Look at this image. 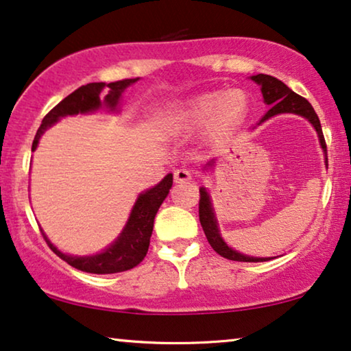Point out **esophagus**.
<instances>
[{
  "label": "esophagus",
  "mask_w": 351,
  "mask_h": 351,
  "mask_svg": "<svg viewBox=\"0 0 351 351\" xmlns=\"http://www.w3.org/2000/svg\"><path fill=\"white\" fill-rule=\"evenodd\" d=\"M190 180H191V172L189 169H184V167H180V169L174 171V182H176V184H185V182H190Z\"/></svg>",
  "instance_id": "esophagus-1"
}]
</instances>
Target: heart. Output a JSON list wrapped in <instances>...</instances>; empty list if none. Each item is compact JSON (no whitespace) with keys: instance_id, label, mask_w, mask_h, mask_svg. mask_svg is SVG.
<instances>
[{"instance_id":"heart-1","label":"heart","mask_w":351,"mask_h":351,"mask_svg":"<svg viewBox=\"0 0 351 351\" xmlns=\"http://www.w3.org/2000/svg\"><path fill=\"white\" fill-rule=\"evenodd\" d=\"M251 99L246 90H213L191 97L172 112V126L180 131L203 128L208 124L210 137H220L239 126L246 119Z\"/></svg>"}]
</instances>
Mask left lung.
Returning a JSON list of instances; mask_svg holds the SVG:
<instances>
[{
	"label": "left lung",
	"instance_id": "left-lung-1",
	"mask_svg": "<svg viewBox=\"0 0 351 351\" xmlns=\"http://www.w3.org/2000/svg\"><path fill=\"white\" fill-rule=\"evenodd\" d=\"M252 80L256 81L257 84H261L263 100H265L267 105H271L270 110L265 113V117L261 119V123L265 121V119L275 117V114L280 113H297L300 117H305L308 121L313 124L316 132H318L321 148H323L326 155H328V147H326V141L323 136V129H321V123L318 114L315 113L313 107L308 100L302 97V95L295 94L294 90H291L287 86L280 81L275 76L270 75H256L252 76ZM328 162V160H326ZM210 165V162H209ZM199 222L201 227L204 230L206 238L215 252L219 256H222L228 261H237V262H267L271 261L270 257H249L243 256L237 251H233L232 247H228L222 238H220L217 222H215L213 206H210V199L206 189H199Z\"/></svg>",
	"mask_w": 351,
	"mask_h": 351
}]
</instances>
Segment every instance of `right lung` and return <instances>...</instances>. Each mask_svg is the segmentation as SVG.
Segmentation results:
<instances>
[{
  "label": "right lung",
  "mask_w": 351,
  "mask_h": 351,
  "mask_svg": "<svg viewBox=\"0 0 351 351\" xmlns=\"http://www.w3.org/2000/svg\"><path fill=\"white\" fill-rule=\"evenodd\" d=\"M136 81L137 80H119L108 84L89 83L73 90V93L66 95L62 102L57 104L56 107L43 118L41 126L38 129L35 141H33L32 150L36 148L41 134L62 117L93 112V110L102 107V104L107 105L108 108L114 110L118 105L119 97H121L123 90L126 89L128 86L136 83ZM104 87L109 88V94L102 101L99 99V93ZM171 186L172 174H167L156 186H153V189L147 190L145 193L138 196L136 206L132 208L131 217H129L123 233L119 234V238L112 244V246L105 249L102 254H97V256H66V254H62L59 249L52 246L45 233H43V238L46 239L47 246L52 249V252H54L56 256H59L62 261H65L69 265L78 268L81 271L95 273V275H110V273L131 270V268L137 267L147 256L148 246H150V237L153 232V220H155V215L158 213V209H160L161 203L166 199L167 193H169Z\"/></svg>",
  "instance_id": "right-lung-1"
}]
</instances>
